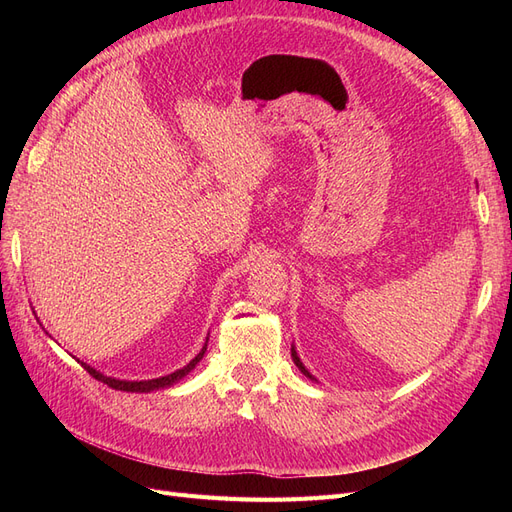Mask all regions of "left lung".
Here are the masks:
<instances>
[{
  "label": "left lung",
  "mask_w": 512,
  "mask_h": 512,
  "mask_svg": "<svg viewBox=\"0 0 512 512\" xmlns=\"http://www.w3.org/2000/svg\"><path fill=\"white\" fill-rule=\"evenodd\" d=\"M292 361H294V365H297V367L301 369V374H303V376H307L309 380H316V378H314L312 374H309V371L305 369V365L301 363V359H299V356H297V350H294V346H292Z\"/></svg>",
  "instance_id": "1"
}]
</instances>
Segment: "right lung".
Listing matches in <instances>:
<instances>
[{"mask_svg": "<svg viewBox=\"0 0 512 512\" xmlns=\"http://www.w3.org/2000/svg\"><path fill=\"white\" fill-rule=\"evenodd\" d=\"M207 342H209V337H207ZM207 342H205L203 350H200L188 365L181 367V369H177V371H173V374L162 376V378H153V380H117V378H108V376L100 374V371H96L94 367L87 365V363H81V365H83V367L89 371V374L94 376L96 380H100V382L108 384V386H111V389H115V391L149 393V391H158V389H168L170 384H175V382H179L183 376H188L190 371L200 363V359H203V356H205V352H207Z\"/></svg>", "mask_w": 512, "mask_h": 512, "instance_id": "right-lung-1", "label": "right lung"}]
</instances>
